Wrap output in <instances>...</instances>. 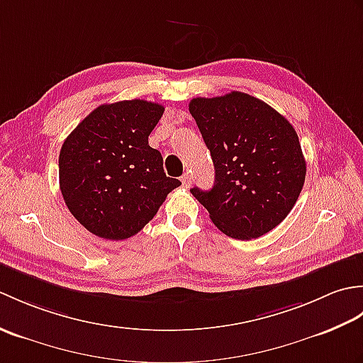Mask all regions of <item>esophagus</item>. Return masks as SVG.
<instances>
[{
    "mask_svg": "<svg viewBox=\"0 0 363 363\" xmlns=\"http://www.w3.org/2000/svg\"><path fill=\"white\" fill-rule=\"evenodd\" d=\"M181 182H182V186H184V187L189 189V187L191 186V176H190L189 173L182 174V177H181Z\"/></svg>",
    "mask_w": 363,
    "mask_h": 363,
    "instance_id": "esophagus-1",
    "label": "esophagus"
}]
</instances>
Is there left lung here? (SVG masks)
I'll return each instance as SVG.
<instances>
[{"label":"left lung","mask_w":363,"mask_h":363,"mask_svg":"<svg viewBox=\"0 0 363 363\" xmlns=\"http://www.w3.org/2000/svg\"><path fill=\"white\" fill-rule=\"evenodd\" d=\"M191 117L211 151L215 182L190 191L223 234L251 240L287 217L303 190L306 160L289 120L242 91L194 98Z\"/></svg>","instance_id":"left-lung-1"}]
</instances>
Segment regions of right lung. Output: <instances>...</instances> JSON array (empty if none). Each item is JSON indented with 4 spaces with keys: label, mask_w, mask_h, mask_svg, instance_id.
<instances>
[{
    "label": "right lung",
    "mask_w": 363,
    "mask_h": 363,
    "mask_svg": "<svg viewBox=\"0 0 363 363\" xmlns=\"http://www.w3.org/2000/svg\"><path fill=\"white\" fill-rule=\"evenodd\" d=\"M164 106L130 99L98 106L65 138L59 186L73 217L106 240H125L152 220L181 181L148 145Z\"/></svg>",
    "instance_id": "1"
}]
</instances>
